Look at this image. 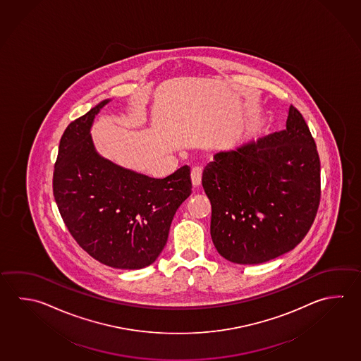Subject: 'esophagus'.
<instances>
[{
	"instance_id": "1",
	"label": "esophagus",
	"mask_w": 361,
	"mask_h": 361,
	"mask_svg": "<svg viewBox=\"0 0 361 361\" xmlns=\"http://www.w3.org/2000/svg\"><path fill=\"white\" fill-rule=\"evenodd\" d=\"M190 179H192V184L193 187H198L201 184V179H202V169L200 166H195L190 171Z\"/></svg>"
}]
</instances>
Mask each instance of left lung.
Instances as JSON below:
<instances>
[{
    "label": "left lung",
    "mask_w": 361,
    "mask_h": 361,
    "mask_svg": "<svg viewBox=\"0 0 361 361\" xmlns=\"http://www.w3.org/2000/svg\"><path fill=\"white\" fill-rule=\"evenodd\" d=\"M202 185L211 238L225 259L258 264L294 250L321 200V161L302 113L290 105L283 131L215 154Z\"/></svg>",
    "instance_id": "left-lung-1"
}]
</instances>
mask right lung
I'll return each instance as SVG.
<instances>
[{
	"mask_svg": "<svg viewBox=\"0 0 361 361\" xmlns=\"http://www.w3.org/2000/svg\"><path fill=\"white\" fill-rule=\"evenodd\" d=\"M105 99L66 128L53 173L59 214L82 250L113 269H144L164 250L176 211L192 192L184 165L163 179L100 157L90 128Z\"/></svg>",
	"mask_w": 361,
	"mask_h": 361,
	"instance_id": "add662e5",
	"label": "right lung"
}]
</instances>
